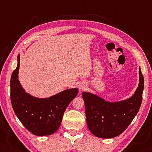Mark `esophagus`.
I'll return each mask as SVG.
<instances>
[{
    "instance_id": "esophagus-1",
    "label": "esophagus",
    "mask_w": 152,
    "mask_h": 152,
    "mask_svg": "<svg viewBox=\"0 0 152 152\" xmlns=\"http://www.w3.org/2000/svg\"><path fill=\"white\" fill-rule=\"evenodd\" d=\"M85 88V86H84V84L83 85V84H81L80 86V91H83L84 90V89Z\"/></svg>"
}]
</instances>
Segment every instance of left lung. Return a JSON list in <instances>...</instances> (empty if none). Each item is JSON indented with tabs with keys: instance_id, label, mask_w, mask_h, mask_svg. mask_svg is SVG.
<instances>
[{
	"instance_id": "1",
	"label": "left lung",
	"mask_w": 152,
	"mask_h": 152,
	"mask_svg": "<svg viewBox=\"0 0 152 152\" xmlns=\"http://www.w3.org/2000/svg\"><path fill=\"white\" fill-rule=\"evenodd\" d=\"M144 77L139 67V84L129 98L110 102L97 95L83 92L86 122L94 136L112 138L119 136L128 127L138 113L142 99Z\"/></svg>"
}]
</instances>
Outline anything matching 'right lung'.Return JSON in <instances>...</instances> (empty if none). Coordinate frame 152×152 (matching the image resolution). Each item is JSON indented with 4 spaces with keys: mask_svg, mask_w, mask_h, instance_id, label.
<instances>
[{
    "mask_svg": "<svg viewBox=\"0 0 152 152\" xmlns=\"http://www.w3.org/2000/svg\"><path fill=\"white\" fill-rule=\"evenodd\" d=\"M17 60V67L10 80V97L14 113L25 127L34 135L53 134L60 126L64 111L77 96L78 89H67L48 98L32 96L25 91L18 80L20 55Z\"/></svg>",
    "mask_w": 152,
    "mask_h": 152,
    "instance_id": "add662e5",
    "label": "right lung"
}]
</instances>
